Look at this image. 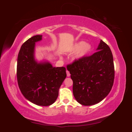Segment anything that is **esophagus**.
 Returning a JSON list of instances; mask_svg holds the SVG:
<instances>
[{
	"instance_id": "esophagus-1",
	"label": "esophagus",
	"mask_w": 132,
	"mask_h": 132,
	"mask_svg": "<svg viewBox=\"0 0 132 132\" xmlns=\"http://www.w3.org/2000/svg\"><path fill=\"white\" fill-rule=\"evenodd\" d=\"M66 74H67V76L68 77L70 76V73H69V72L68 70H66Z\"/></svg>"
}]
</instances>
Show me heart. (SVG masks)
<instances>
[{
    "mask_svg": "<svg viewBox=\"0 0 132 132\" xmlns=\"http://www.w3.org/2000/svg\"><path fill=\"white\" fill-rule=\"evenodd\" d=\"M91 50V46L88 43H86L84 42H79L72 47V51H77L75 56V59L78 60V59L81 58L86 55V54L88 53L89 51Z\"/></svg>",
    "mask_w": 132,
    "mask_h": 132,
    "instance_id": "heart-1",
    "label": "heart"
}]
</instances>
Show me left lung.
<instances>
[{"instance_id": "8db88e82", "label": "left lung", "mask_w": 132, "mask_h": 132, "mask_svg": "<svg viewBox=\"0 0 132 132\" xmlns=\"http://www.w3.org/2000/svg\"><path fill=\"white\" fill-rule=\"evenodd\" d=\"M96 52L67 65L73 82V95L79 104H97L109 94L115 76L113 55L102 40Z\"/></svg>"}]
</instances>
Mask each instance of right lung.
<instances>
[{
	"instance_id": "obj_1",
	"label": "right lung",
	"mask_w": 132,
	"mask_h": 132,
	"mask_svg": "<svg viewBox=\"0 0 132 132\" xmlns=\"http://www.w3.org/2000/svg\"><path fill=\"white\" fill-rule=\"evenodd\" d=\"M42 35L27 40L21 46L16 66V77L21 92L27 100L41 106L53 104L66 77L64 67H53L48 62L38 63L34 57L36 42Z\"/></svg>"
}]
</instances>
